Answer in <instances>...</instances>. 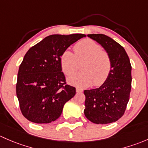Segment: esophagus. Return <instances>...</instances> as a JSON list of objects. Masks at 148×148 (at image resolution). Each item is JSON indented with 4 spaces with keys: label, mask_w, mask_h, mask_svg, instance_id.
<instances>
[{
    "label": "esophagus",
    "mask_w": 148,
    "mask_h": 148,
    "mask_svg": "<svg viewBox=\"0 0 148 148\" xmlns=\"http://www.w3.org/2000/svg\"><path fill=\"white\" fill-rule=\"evenodd\" d=\"M83 91V89L81 88H76V92H82Z\"/></svg>",
    "instance_id": "esophagus-1"
}]
</instances>
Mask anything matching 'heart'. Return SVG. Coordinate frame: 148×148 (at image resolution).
Masks as SVG:
<instances>
[{
	"instance_id": "1",
	"label": "heart",
	"mask_w": 148,
	"mask_h": 148,
	"mask_svg": "<svg viewBox=\"0 0 148 148\" xmlns=\"http://www.w3.org/2000/svg\"><path fill=\"white\" fill-rule=\"evenodd\" d=\"M101 48L100 44L87 38L74 45V54L68 50L62 53L60 63L65 75L75 72L77 62L83 60L80 65L82 71L68 77V81L71 84L86 87L93 83L94 85H100L107 80L112 63L109 54Z\"/></svg>"
}]
</instances>
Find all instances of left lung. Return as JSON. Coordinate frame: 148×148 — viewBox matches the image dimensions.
<instances>
[{"instance_id": "obj_1", "label": "left lung", "mask_w": 148, "mask_h": 148, "mask_svg": "<svg viewBox=\"0 0 148 148\" xmlns=\"http://www.w3.org/2000/svg\"><path fill=\"white\" fill-rule=\"evenodd\" d=\"M109 54L112 63L109 76L98 88L85 90L84 113L95 124H108L120 119L125 113L131 90V64L122 45L103 34H89Z\"/></svg>"}]
</instances>
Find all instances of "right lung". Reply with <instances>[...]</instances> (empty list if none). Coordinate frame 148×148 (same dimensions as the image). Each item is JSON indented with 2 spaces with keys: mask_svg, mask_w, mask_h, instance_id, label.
<instances>
[{
  "mask_svg": "<svg viewBox=\"0 0 148 148\" xmlns=\"http://www.w3.org/2000/svg\"><path fill=\"white\" fill-rule=\"evenodd\" d=\"M84 34L51 35L31 47L20 65L16 95L23 115L35 123H50L75 95L62 72V53Z\"/></svg>",
  "mask_w": 148,
  "mask_h": 148,
  "instance_id": "add662e5",
  "label": "right lung"
}]
</instances>
